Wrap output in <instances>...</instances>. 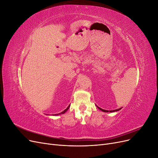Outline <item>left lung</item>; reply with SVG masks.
<instances>
[{"instance_id":"1","label":"left lung","mask_w":158,"mask_h":158,"mask_svg":"<svg viewBox=\"0 0 158 158\" xmlns=\"http://www.w3.org/2000/svg\"><path fill=\"white\" fill-rule=\"evenodd\" d=\"M98 107V106H97ZM98 107V109H100L101 110V111H103V112H114V111H119V110L120 109H121V108H120V109H115V110H113V111H108V110H105V109H102V108H100V107Z\"/></svg>"}]
</instances>
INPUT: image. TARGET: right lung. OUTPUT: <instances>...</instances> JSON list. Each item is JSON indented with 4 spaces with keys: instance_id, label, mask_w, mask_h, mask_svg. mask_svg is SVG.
Returning <instances> with one entry per match:
<instances>
[{
    "instance_id": "1",
    "label": "right lung",
    "mask_w": 158,
    "mask_h": 158,
    "mask_svg": "<svg viewBox=\"0 0 158 158\" xmlns=\"http://www.w3.org/2000/svg\"><path fill=\"white\" fill-rule=\"evenodd\" d=\"M70 106V105H69V106H68V107L66 108L65 110H64V111H63V112H61V113H59V114H55V115H59V114H64V113L65 112H66V111H67V110L69 109Z\"/></svg>"
}]
</instances>
